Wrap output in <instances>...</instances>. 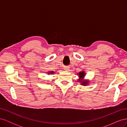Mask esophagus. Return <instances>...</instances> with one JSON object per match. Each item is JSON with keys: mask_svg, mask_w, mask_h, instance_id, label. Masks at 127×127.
Masks as SVG:
<instances>
[{"mask_svg": "<svg viewBox=\"0 0 127 127\" xmlns=\"http://www.w3.org/2000/svg\"><path fill=\"white\" fill-rule=\"evenodd\" d=\"M64 69V70H65L68 71L69 70V67H65Z\"/></svg>", "mask_w": 127, "mask_h": 127, "instance_id": "esophagus-1", "label": "esophagus"}]
</instances>
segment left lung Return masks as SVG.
I'll list each match as a JSON object with an SVG mask.
<instances>
[{"label":"left lung","instance_id":"8db88e82","mask_svg":"<svg viewBox=\"0 0 127 127\" xmlns=\"http://www.w3.org/2000/svg\"><path fill=\"white\" fill-rule=\"evenodd\" d=\"M78 75H79V79H78V82H80L82 84V85L85 86L87 85V84L88 83V81L87 80H83V78L85 76V72L84 71H81L79 72Z\"/></svg>","mask_w":127,"mask_h":127}]
</instances>
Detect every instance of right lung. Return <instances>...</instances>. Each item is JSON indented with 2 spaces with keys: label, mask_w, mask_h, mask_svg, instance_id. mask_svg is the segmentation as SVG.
<instances>
[{
  "label": "right lung",
  "mask_w": 127,
  "mask_h": 127,
  "mask_svg": "<svg viewBox=\"0 0 127 127\" xmlns=\"http://www.w3.org/2000/svg\"><path fill=\"white\" fill-rule=\"evenodd\" d=\"M53 73H54V71H51L50 72H48V74H53Z\"/></svg>",
  "instance_id": "add662e5"
}]
</instances>
